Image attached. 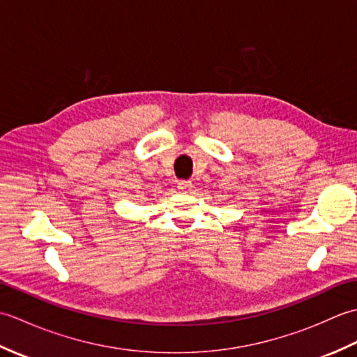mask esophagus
<instances>
[{"instance_id":"esophagus-1","label":"esophagus","mask_w":357,"mask_h":357,"mask_svg":"<svg viewBox=\"0 0 357 357\" xmlns=\"http://www.w3.org/2000/svg\"><path fill=\"white\" fill-rule=\"evenodd\" d=\"M190 187H192L190 181H179V183H178V188H179V190H183V192H187Z\"/></svg>"}]
</instances>
